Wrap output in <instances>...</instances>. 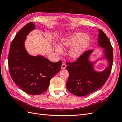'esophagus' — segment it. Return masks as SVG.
<instances>
[{
  "label": "esophagus",
  "mask_w": 122,
  "mask_h": 122,
  "mask_svg": "<svg viewBox=\"0 0 122 122\" xmlns=\"http://www.w3.org/2000/svg\"><path fill=\"white\" fill-rule=\"evenodd\" d=\"M66 64L65 63H63L62 64V66H61V68L62 69H66Z\"/></svg>",
  "instance_id": "34e87169"
}]
</instances>
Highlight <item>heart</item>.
Returning a JSON list of instances; mask_svg holds the SVG:
<instances>
[{
  "label": "heart",
  "mask_w": 122,
  "mask_h": 122,
  "mask_svg": "<svg viewBox=\"0 0 122 122\" xmlns=\"http://www.w3.org/2000/svg\"><path fill=\"white\" fill-rule=\"evenodd\" d=\"M90 43L89 37L83 33L77 32L69 36L61 41L60 46L56 45L55 49L58 54H61L62 49L71 48L68 52V56L70 59L76 60L81 56L86 50Z\"/></svg>",
  "instance_id": "1"
}]
</instances>
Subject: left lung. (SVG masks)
Returning <instances> with one entry per match:
<instances>
[{
    "instance_id": "obj_1",
    "label": "left lung",
    "mask_w": 122,
    "mask_h": 122,
    "mask_svg": "<svg viewBox=\"0 0 122 122\" xmlns=\"http://www.w3.org/2000/svg\"><path fill=\"white\" fill-rule=\"evenodd\" d=\"M98 45L104 48V54L108 66L102 72H97L93 69V63L89 60L93 50L85 51L73 62H66V69L69 73L66 87L72 94L83 97L99 89L104 85L112 70L113 52L110 41L105 33L98 30Z\"/></svg>"
}]
</instances>
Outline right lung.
<instances>
[{"instance_id":"1","label":"right lung","mask_w":122,"mask_h":122,"mask_svg":"<svg viewBox=\"0 0 122 122\" xmlns=\"http://www.w3.org/2000/svg\"><path fill=\"white\" fill-rule=\"evenodd\" d=\"M35 29L33 22L25 25L15 35L10 45L9 70L13 81L25 93L42 94L48 89L50 80L60 70L62 61L52 62L41 56H31L25 48L26 36Z\"/></svg>"}]
</instances>
